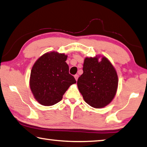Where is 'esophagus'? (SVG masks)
Instances as JSON below:
<instances>
[{"label":"esophagus","instance_id":"1","mask_svg":"<svg viewBox=\"0 0 147 147\" xmlns=\"http://www.w3.org/2000/svg\"><path fill=\"white\" fill-rule=\"evenodd\" d=\"M78 77H79L78 74H75V75H74V78H75V79H76V81L78 80Z\"/></svg>","mask_w":147,"mask_h":147}]
</instances>
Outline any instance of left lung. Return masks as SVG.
<instances>
[{"mask_svg": "<svg viewBox=\"0 0 147 147\" xmlns=\"http://www.w3.org/2000/svg\"><path fill=\"white\" fill-rule=\"evenodd\" d=\"M83 71L77 85L85 102L94 108L110 103L116 93L118 78L107 58L103 57L99 62L97 57L86 58Z\"/></svg>", "mask_w": 147, "mask_h": 147, "instance_id": "left-lung-1", "label": "left lung"}]
</instances>
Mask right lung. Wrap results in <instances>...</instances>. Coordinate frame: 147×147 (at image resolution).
Wrapping results in <instances>:
<instances>
[{
  "label": "right lung",
  "mask_w": 147,
  "mask_h": 147,
  "mask_svg": "<svg viewBox=\"0 0 147 147\" xmlns=\"http://www.w3.org/2000/svg\"><path fill=\"white\" fill-rule=\"evenodd\" d=\"M67 56L55 51L40 57L31 69L30 88L35 99L42 105L51 106L62 100L71 85L76 84L69 73Z\"/></svg>",
  "instance_id": "add662e5"
}]
</instances>
